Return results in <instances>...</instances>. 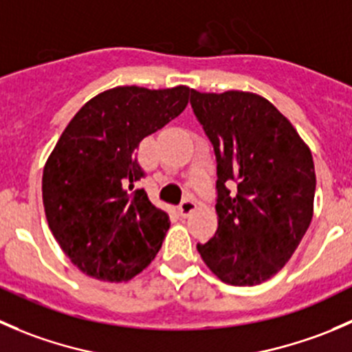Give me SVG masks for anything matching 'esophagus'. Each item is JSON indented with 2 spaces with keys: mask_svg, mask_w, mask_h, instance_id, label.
<instances>
[{
  "mask_svg": "<svg viewBox=\"0 0 352 352\" xmlns=\"http://www.w3.org/2000/svg\"><path fill=\"white\" fill-rule=\"evenodd\" d=\"M195 208H197V201L191 200V198H186V200L181 201V205L177 207V212H179V215H183V217H188L191 212H195Z\"/></svg>",
  "mask_w": 352,
  "mask_h": 352,
  "instance_id": "esophagus-1",
  "label": "esophagus"
}]
</instances>
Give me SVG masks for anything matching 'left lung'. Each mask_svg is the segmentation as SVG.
Here are the masks:
<instances>
[{
	"instance_id": "1",
	"label": "left lung",
	"mask_w": 352,
	"mask_h": 352,
	"mask_svg": "<svg viewBox=\"0 0 352 352\" xmlns=\"http://www.w3.org/2000/svg\"><path fill=\"white\" fill-rule=\"evenodd\" d=\"M190 102L217 159L219 226L198 253L222 283H265L289 262L311 222V151L258 94L193 90ZM232 180L234 195L225 186Z\"/></svg>"
}]
</instances>
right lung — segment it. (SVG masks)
I'll return each mask as SVG.
<instances>
[{
    "label": "right lung",
    "instance_id": "obj_1",
    "mask_svg": "<svg viewBox=\"0 0 352 352\" xmlns=\"http://www.w3.org/2000/svg\"><path fill=\"white\" fill-rule=\"evenodd\" d=\"M193 89L104 90L73 116L47 157L43 201L56 241L85 276L126 283L155 258L168 212L135 190L138 144L186 107Z\"/></svg>",
    "mask_w": 352,
    "mask_h": 352
}]
</instances>
